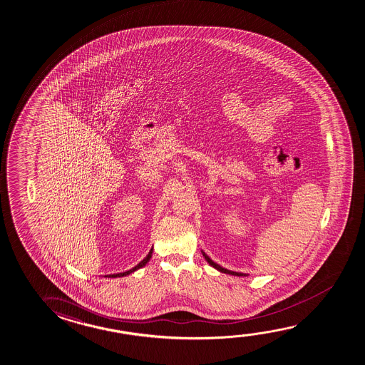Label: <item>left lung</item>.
<instances>
[{
  "label": "left lung",
  "instance_id": "1",
  "mask_svg": "<svg viewBox=\"0 0 365 365\" xmlns=\"http://www.w3.org/2000/svg\"><path fill=\"white\" fill-rule=\"evenodd\" d=\"M202 255H203V257L206 259L207 262L211 264L212 267H215V269H218V271H221V272H223V274H230V275L233 276H246L243 275V274H241V272H235V271H230V269H223V267H221L220 264H217L216 262H213V261H212V259H210V257H208V256H207V255L205 254L203 251H202Z\"/></svg>",
  "mask_w": 365,
  "mask_h": 365
}]
</instances>
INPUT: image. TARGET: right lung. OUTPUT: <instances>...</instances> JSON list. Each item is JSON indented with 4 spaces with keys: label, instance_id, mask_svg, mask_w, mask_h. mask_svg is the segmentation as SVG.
Segmentation results:
<instances>
[{
    "label": "right lung",
    "instance_id": "obj_1",
    "mask_svg": "<svg viewBox=\"0 0 365 365\" xmlns=\"http://www.w3.org/2000/svg\"><path fill=\"white\" fill-rule=\"evenodd\" d=\"M152 252H153V250H150L149 251V254L147 255V257L145 259H142L139 264L135 266V267H133L132 269H129V271H125V272H120V274H114V275H109L108 277H123V276H127L129 275V274H132V272H134V271H137L138 269H140V267H143V266H145L147 264V262H148L149 259H150V257H152Z\"/></svg>",
    "mask_w": 365,
    "mask_h": 365
}]
</instances>
